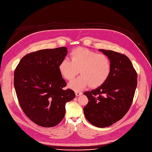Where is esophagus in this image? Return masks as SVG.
<instances>
[{"mask_svg":"<svg viewBox=\"0 0 152 152\" xmlns=\"http://www.w3.org/2000/svg\"><path fill=\"white\" fill-rule=\"evenodd\" d=\"M82 94H83V93L81 92H75V95L77 96H79L81 95Z\"/></svg>","mask_w":152,"mask_h":152,"instance_id":"esophagus-1","label":"esophagus"}]
</instances>
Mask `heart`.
<instances>
[{
  "label": "heart",
  "instance_id": "obj_1",
  "mask_svg": "<svg viewBox=\"0 0 152 152\" xmlns=\"http://www.w3.org/2000/svg\"><path fill=\"white\" fill-rule=\"evenodd\" d=\"M71 60L63 59L58 65V71L66 80L71 81L80 72L81 75L69 84V87L80 91L87 86L98 87L108 78L111 72V62L107 56L78 47L70 53Z\"/></svg>",
  "mask_w": 152,
  "mask_h": 152
}]
</instances>
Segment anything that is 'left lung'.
Returning a JSON list of instances; mask_svg holds the SVG:
<instances>
[{
    "instance_id": "left-lung-1",
    "label": "left lung",
    "mask_w": 152,
    "mask_h": 152,
    "mask_svg": "<svg viewBox=\"0 0 152 152\" xmlns=\"http://www.w3.org/2000/svg\"><path fill=\"white\" fill-rule=\"evenodd\" d=\"M99 51L110 60V74L101 86L84 93L88 102L83 111L89 123L105 128L117 122L129 110L137 86V75L126 56L111 50Z\"/></svg>"
}]
</instances>
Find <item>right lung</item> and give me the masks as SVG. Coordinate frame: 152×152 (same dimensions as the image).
Listing matches in <instances>:
<instances>
[{
	"instance_id": "add662e5",
	"label": "right lung",
	"mask_w": 152,
	"mask_h": 152,
	"mask_svg": "<svg viewBox=\"0 0 152 152\" xmlns=\"http://www.w3.org/2000/svg\"><path fill=\"white\" fill-rule=\"evenodd\" d=\"M67 53L64 47L29 53L15 70L14 84L19 104L28 118L39 126L58 125L65 116L66 103L75 97L72 90L63 89L66 83L58 71Z\"/></svg>"
}]
</instances>
